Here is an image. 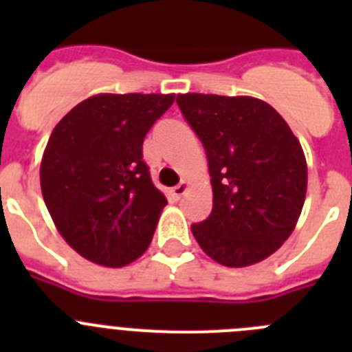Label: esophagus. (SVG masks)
<instances>
[{"instance_id":"1","label":"esophagus","mask_w":352,"mask_h":352,"mask_svg":"<svg viewBox=\"0 0 352 352\" xmlns=\"http://www.w3.org/2000/svg\"><path fill=\"white\" fill-rule=\"evenodd\" d=\"M186 190H188V183L182 182V183H179V185H176V186H174V188H173V195H174V197H176V199H182L183 195H185Z\"/></svg>"}]
</instances>
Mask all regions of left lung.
<instances>
[{"label": "left lung", "mask_w": 352, "mask_h": 352, "mask_svg": "<svg viewBox=\"0 0 352 352\" xmlns=\"http://www.w3.org/2000/svg\"><path fill=\"white\" fill-rule=\"evenodd\" d=\"M176 102L206 149L213 186V210L192 234L229 268L266 259L291 236L305 203L300 141L259 98L186 93Z\"/></svg>", "instance_id": "obj_1"}]
</instances>
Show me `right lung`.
<instances>
[{
    "label": "right lung",
    "instance_id": "1",
    "mask_svg": "<svg viewBox=\"0 0 352 352\" xmlns=\"http://www.w3.org/2000/svg\"><path fill=\"white\" fill-rule=\"evenodd\" d=\"M174 95H95L54 126L40 166L49 213L84 259L121 268L144 254L167 204L142 142Z\"/></svg>",
    "mask_w": 352,
    "mask_h": 352
}]
</instances>
